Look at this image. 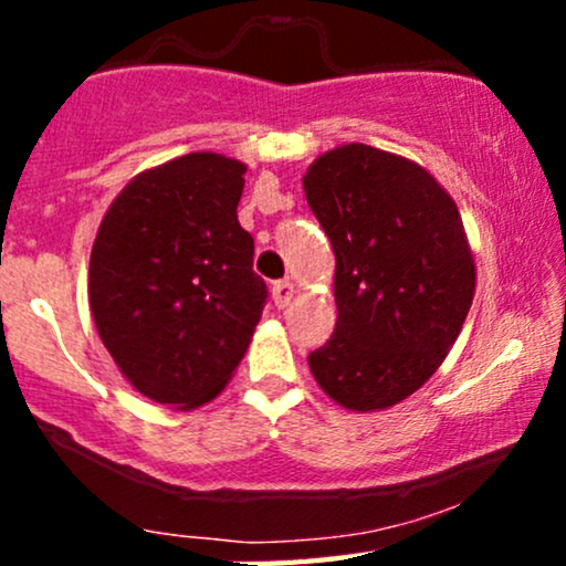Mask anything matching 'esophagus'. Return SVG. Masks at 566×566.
<instances>
[{"label":"esophagus","mask_w":566,"mask_h":566,"mask_svg":"<svg viewBox=\"0 0 566 566\" xmlns=\"http://www.w3.org/2000/svg\"><path fill=\"white\" fill-rule=\"evenodd\" d=\"M295 284L292 282H287V279H284V282H276L274 287H271V295H274V303L279 305V308H287V305L292 303V297H295Z\"/></svg>","instance_id":"obj_1"}]
</instances>
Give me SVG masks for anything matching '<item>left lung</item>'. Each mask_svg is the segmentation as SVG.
Here are the masks:
<instances>
[{"label":"left lung","instance_id":"1","mask_svg":"<svg viewBox=\"0 0 566 566\" xmlns=\"http://www.w3.org/2000/svg\"><path fill=\"white\" fill-rule=\"evenodd\" d=\"M305 199L335 252V333L308 367L329 399L380 412L418 391L458 340L476 263L458 205L426 167L365 143L322 154Z\"/></svg>","mask_w":566,"mask_h":566}]
</instances>
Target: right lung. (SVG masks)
<instances>
[{"instance_id":"right-lung-1","label":"right lung","mask_w":566,"mask_h":566,"mask_svg":"<svg viewBox=\"0 0 566 566\" xmlns=\"http://www.w3.org/2000/svg\"><path fill=\"white\" fill-rule=\"evenodd\" d=\"M247 167L186 154L135 175L90 255V311L119 373L159 405L193 409L223 391L261 322L265 282L239 226Z\"/></svg>"}]
</instances>
